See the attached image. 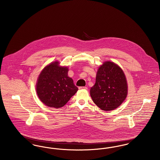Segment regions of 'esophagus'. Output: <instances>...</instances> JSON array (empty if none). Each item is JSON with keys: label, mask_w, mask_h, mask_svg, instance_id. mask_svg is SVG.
Returning <instances> with one entry per match:
<instances>
[{"label": "esophagus", "mask_w": 160, "mask_h": 160, "mask_svg": "<svg viewBox=\"0 0 160 160\" xmlns=\"http://www.w3.org/2000/svg\"><path fill=\"white\" fill-rule=\"evenodd\" d=\"M78 89H85V90H88V88L86 87V86H80L78 87Z\"/></svg>", "instance_id": "obj_1"}]
</instances>
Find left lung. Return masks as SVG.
Listing matches in <instances>:
<instances>
[{
	"label": "left lung",
	"instance_id": "left-lung-1",
	"mask_svg": "<svg viewBox=\"0 0 160 160\" xmlns=\"http://www.w3.org/2000/svg\"><path fill=\"white\" fill-rule=\"evenodd\" d=\"M128 93V85L122 69L107 61L98 69L95 83L90 94L94 103L102 110H113L120 106Z\"/></svg>",
	"mask_w": 160,
	"mask_h": 160
}]
</instances>
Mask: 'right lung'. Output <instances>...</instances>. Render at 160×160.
<instances>
[{"instance_id":"obj_1","label":"right lung","mask_w":160,"mask_h":160,"mask_svg":"<svg viewBox=\"0 0 160 160\" xmlns=\"http://www.w3.org/2000/svg\"><path fill=\"white\" fill-rule=\"evenodd\" d=\"M58 61L47 65L39 75L36 91L47 106L59 108L65 106L78 91L68 76V68L60 67Z\"/></svg>"}]
</instances>
